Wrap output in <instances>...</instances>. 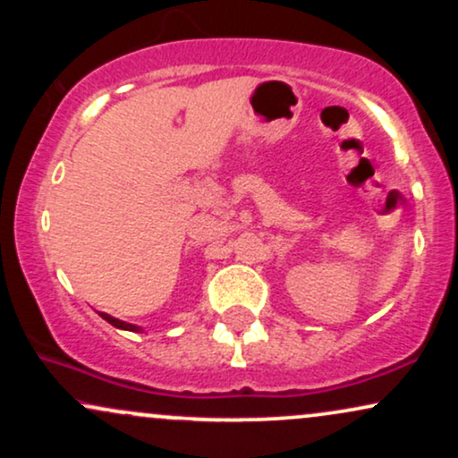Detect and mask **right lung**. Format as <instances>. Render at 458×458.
I'll return each mask as SVG.
<instances>
[{
  "label": "right lung",
  "instance_id": "right-lung-1",
  "mask_svg": "<svg viewBox=\"0 0 458 458\" xmlns=\"http://www.w3.org/2000/svg\"><path fill=\"white\" fill-rule=\"evenodd\" d=\"M101 317L107 320L109 325H114V327H118V329H127V331H141V327H138V325H131V323H124V320H120V318H114V317H109V314H105V312H101Z\"/></svg>",
  "mask_w": 458,
  "mask_h": 458
}]
</instances>
